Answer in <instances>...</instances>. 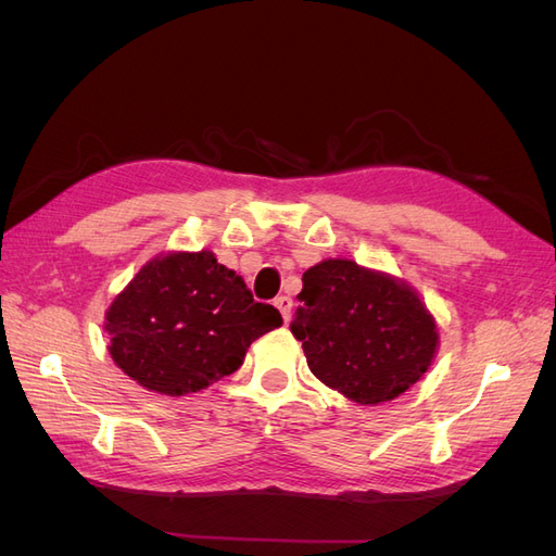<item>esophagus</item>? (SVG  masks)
Returning <instances> with one entry per match:
<instances>
[{
  "mask_svg": "<svg viewBox=\"0 0 556 556\" xmlns=\"http://www.w3.org/2000/svg\"><path fill=\"white\" fill-rule=\"evenodd\" d=\"M274 306L280 311V315H282L285 323H288V319H290V311H292V299H290V296H285V294H280V296H276Z\"/></svg>",
  "mask_w": 556,
  "mask_h": 556,
  "instance_id": "obj_1",
  "label": "esophagus"
}]
</instances>
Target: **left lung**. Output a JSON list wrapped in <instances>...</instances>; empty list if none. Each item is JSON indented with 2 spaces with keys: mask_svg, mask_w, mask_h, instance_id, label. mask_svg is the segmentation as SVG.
I'll use <instances>...</instances> for the list:
<instances>
[{
  "mask_svg": "<svg viewBox=\"0 0 556 556\" xmlns=\"http://www.w3.org/2000/svg\"><path fill=\"white\" fill-rule=\"evenodd\" d=\"M301 280L292 333L317 380L376 406L427 374L439 333L406 282L350 260L319 262Z\"/></svg>",
  "mask_w": 556,
  "mask_h": 556,
  "instance_id": "1",
  "label": "left lung"
}]
</instances>
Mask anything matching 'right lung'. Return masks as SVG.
<instances>
[{
    "mask_svg": "<svg viewBox=\"0 0 556 556\" xmlns=\"http://www.w3.org/2000/svg\"><path fill=\"white\" fill-rule=\"evenodd\" d=\"M282 325L211 250L155 257L106 313L109 352L150 392L182 396L237 371L250 343Z\"/></svg>",
    "mask_w": 556,
    "mask_h": 556,
    "instance_id": "obj_1",
    "label": "right lung"
}]
</instances>
